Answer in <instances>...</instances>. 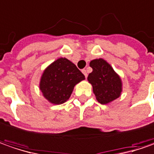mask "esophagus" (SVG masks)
I'll use <instances>...</instances> for the list:
<instances>
[{"label": "esophagus", "mask_w": 154, "mask_h": 154, "mask_svg": "<svg viewBox=\"0 0 154 154\" xmlns=\"http://www.w3.org/2000/svg\"><path fill=\"white\" fill-rule=\"evenodd\" d=\"M82 73H83V74H84V76H85V77H86V78H87V77H88L87 71H86V70H85V69H83V70H82Z\"/></svg>", "instance_id": "1"}]
</instances>
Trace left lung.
I'll return each mask as SVG.
<instances>
[{
    "mask_svg": "<svg viewBox=\"0 0 154 154\" xmlns=\"http://www.w3.org/2000/svg\"><path fill=\"white\" fill-rule=\"evenodd\" d=\"M89 66L93 72L88 74V81L93 86L98 102L106 105L119 98L122 92V82L112 67L103 59L94 60Z\"/></svg>",
    "mask_w": 154,
    "mask_h": 154,
    "instance_id": "left-lung-1",
    "label": "left lung"
}]
</instances>
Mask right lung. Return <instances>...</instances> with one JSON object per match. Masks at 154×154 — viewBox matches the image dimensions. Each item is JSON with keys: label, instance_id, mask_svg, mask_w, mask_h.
I'll return each instance as SVG.
<instances>
[{"label": "right lung", "instance_id": "right-lung-1", "mask_svg": "<svg viewBox=\"0 0 154 154\" xmlns=\"http://www.w3.org/2000/svg\"><path fill=\"white\" fill-rule=\"evenodd\" d=\"M84 79V75L72 62L60 58L44 71L40 89L49 102L60 105L70 98L74 86Z\"/></svg>", "mask_w": 154, "mask_h": 154}]
</instances>
